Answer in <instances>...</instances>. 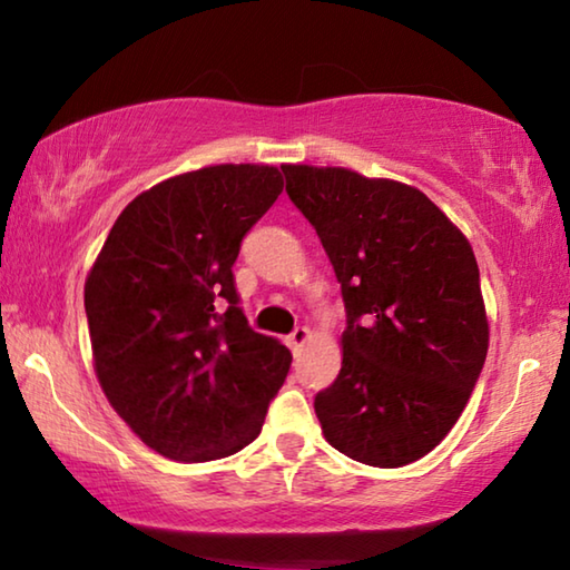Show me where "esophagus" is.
Segmentation results:
<instances>
[{
	"label": "esophagus",
	"mask_w": 570,
	"mask_h": 570,
	"mask_svg": "<svg viewBox=\"0 0 570 570\" xmlns=\"http://www.w3.org/2000/svg\"><path fill=\"white\" fill-rule=\"evenodd\" d=\"M308 340H312V332H308L306 326H296V330L288 334V346H292L294 352H298Z\"/></svg>",
	"instance_id": "esophagus-1"
}]
</instances>
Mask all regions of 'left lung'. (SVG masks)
<instances>
[{
	"instance_id": "8db88e82",
	"label": "left lung",
	"mask_w": 570,
	"mask_h": 570,
	"mask_svg": "<svg viewBox=\"0 0 570 570\" xmlns=\"http://www.w3.org/2000/svg\"><path fill=\"white\" fill-rule=\"evenodd\" d=\"M342 284V370L314 397L346 458L402 468L440 445L488 354L468 238L422 190L346 168L282 166Z\"/></svg>"
}]
</instances>
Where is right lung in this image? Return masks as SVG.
I'll list each match as a JSON object with an SVG mask.
<instances>
[{
	"label": "right lung",
	"instance_id": "1",
	"mask_svg": "<svg viewBox=\"0 0 570 570\" xmlns=\"http://www.w3.org/2000/svg\"><path fill=\"white\" fill-rule=\"evenodd\" d=\"M284 178L274 166H210L125 206L85 282L95 372L148 448L180 462L244 450L292 366L248 326L234 264Z\"/></svg>",
	"mask_w": 570,
	"mask_h": 570
}]
</instances>
